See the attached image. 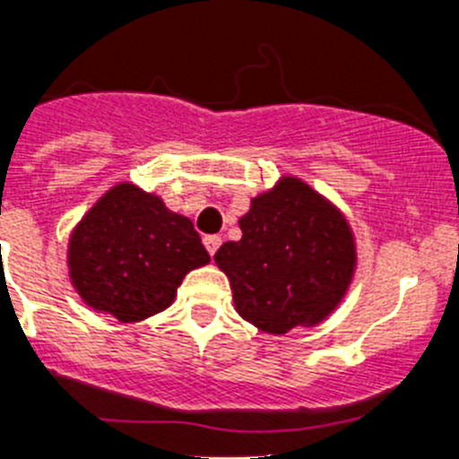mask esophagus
Instances as JSON below:
<instances>
[{
	"mask_svg": "<svg viewBox=\"0 0 459 459\" xmlns=\"http://www.w3.org/2000/svg\"><path fill=\"white\" fill-rule=\"evenodd\" d=\"M204 244H205V249H208V254L215 255L217 249L221 247V238H220V235H205Z\"/></svg>",
	"mask_w": 459,
	"mask_h": 459,
	"instance_id": "obj_1",
	"label": "esophagus"
}]
</instances>
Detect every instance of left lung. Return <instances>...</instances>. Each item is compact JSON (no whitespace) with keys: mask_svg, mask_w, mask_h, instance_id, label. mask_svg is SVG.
<instances>
[{"mask_svg":"<svg viewBox=\"0 0 459 459\" xmlns=\"http://www.w3.org/2000/svg\"><path fill=\"white\" fill-rule=\"evenodd\" d=\"M242 239L221 244L235 310L282 335L326 319L349 290L355 244L344 217L310 186L285 177L239 220Z\"/></svg>","mask_w":459,"mask_h":459,"instance_id":"obj_1","label":"left lung"}]
</instances>
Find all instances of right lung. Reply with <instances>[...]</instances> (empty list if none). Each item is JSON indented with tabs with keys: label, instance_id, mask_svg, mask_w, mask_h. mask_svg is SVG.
I'll use <instances>...</instances> for the list:
<instances>
[{
	"label": "right lung",
	"instance_id": "add662e5",
	"mask_svg": "<svg viewBox=\"0 0 459 459\" xmlns=\"http://www.w3.org/2000/svg\"><path fill=\"white\" fill-rule=\"evenodd\" d=\"M205 263L210 255L192 221L131 183L90 208L67 251L79 297L124 324L169 307L186 273Z\"/></svg>",
	"mask_w": 459,
	"mask_h": 459
}]
</instances>
